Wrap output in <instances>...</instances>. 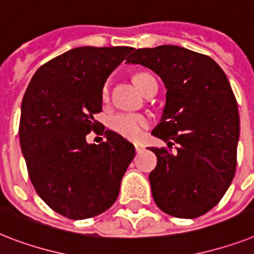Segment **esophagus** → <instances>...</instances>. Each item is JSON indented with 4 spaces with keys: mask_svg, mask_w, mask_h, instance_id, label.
I'll return each mask as SVG.
<instances>
[{
    "mask_svg": "<svg viewBox=\"0 0 254 254\" xmlns=\"http://www.w3.org/2000/svg\"><path fill=\"white\" fill-rule=\"evenodd\" d=\"M134 147H135V151L139 154V152L143 151V148H145V146L142 145V143H134Z\"/></svg>",
    "mask_w": 254,
    "mask_h": 254,
    "instance_id": "1",
    "label": "esophagus"
}]
</instances>
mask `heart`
I'll return each mask as SVG.
<instances>
[{"mask_svg": "<svg viewBox=\"0 0 254 254\" xmlns=\"http://www.w3.org/2000/svg\"><path fill=\"white\" fill-rule=\"evenodd\" d=\"M134 84L141 90L143 94H146L147 88L155 79L147 73H137L133 77ZM109 84L106 83L102 88V100L107 103L109 100ZM150 127V119L142 113H127V112H119L115 113L108 119V127L113 133L119 134L121 137L137 141L142 137L143 131Z\"/></svg>", "mask_w": 254, "mask_h": 254, "instance_id": "1", "label": "heart"}]
</instances>
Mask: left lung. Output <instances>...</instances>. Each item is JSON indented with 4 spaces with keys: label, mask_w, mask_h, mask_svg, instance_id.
Listing matches in <instances>:
<instances>
[{
    "label": "left lung",
    "mask_w": 254,
    "mask_h": 254,
    "mask_svg": "<svg viewBox=\"0 0 254 254\" xmlns=\"http://www.w3.org/2000/svg\"><path fill=\"white\" fill-rule=\"evenodd\" d=\"M127 64L151 69L167 88L162 121L151 134L170 148H150L158 158L148 176L152 198L176 218L203 215L227 191L238 163L240 121L226 74L209 56L177 45L137 49Z\"/></svg>",
    "instance_id": "8db88e82"
}]
</instances>
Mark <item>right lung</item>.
Returning a JSON list of instances; mask_svg holds the SVG:
<instances>
[{
    "label": "right lung",
    "instance_id": "right-lung-1",
    "mask_svg": "<svg viewBox=\"0 0 254 254\" xmlns=\"http://www.w3.org/2000/svg\"><path fill=\"white\" fill-rule=\"evenodd\" d=\"M130 47H79L41 65L22 100L19 141L35 190L56 213L87 219L104 213L119 197L125 171L135 155L130 142L111 130L107 141L88 145L100 133L107 78Z\"/></svg>",
    "mask_w": 254,
    "mask_h": 254
}]
</instances>
